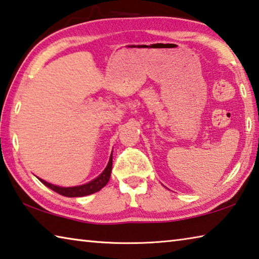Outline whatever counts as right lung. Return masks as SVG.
<instances>
[{
    "mask_svg": "<svg viewBox=\"0 0 259 259\" xmlns=\"http://www.w3.org/2000/svg\"><path fill=\"white\" fill-rule=\"evenodd\" d=\"M112 163H113V157L111 155L108 161V164L106 168H105L104 171L99 175V176L91 181L90 183L84 184V185L81 186H74V187H59L56 185H52L50 183H47L43 179H40V181L45 184L47 187L51 188L52 191H55L58 193L60 195L67 196V198H78V196H85L89 194H93V193L98 192L99 190L106 185L109 181V177H111V171H112Z\"/></svg>",
    "mask_w": 259,
    "mask_h": 259,
    "instance_id": "obj_1",
    "label": "right lung"
}]
</instances>
